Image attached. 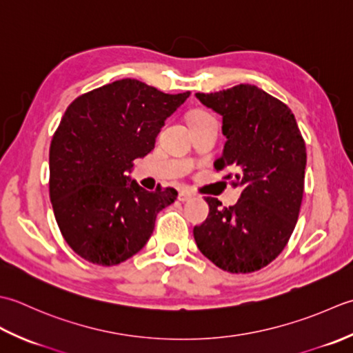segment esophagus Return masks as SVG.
<instances>
[{
  "mask_svg": "<svg viewBox=\"0 0 353 353\" xmlns=\"http://www.w3.org/2000/svg\"><path fill=\"white\" fill-rule=\"evenodd\" d=\"M190 198H192V193H189L187 190H181V192H179V195H178V199L183 201V203H185V201H189Z\"/></svg>",
  "mask_w": 353,
  "mask_h": 353,
  "instance_id": "esophagus-1",
  "label": "esophagus"
}]
</instances>
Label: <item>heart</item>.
Listing matches in <instances>:
<instances>
[{
    "label": "heart",
    "instance_id": "b5f03b06",
    "mask_svg": "<svg viewBox=\"0 0 353 353\" xmlns=\"http://www.w3.org/2000/svg\"><path fill=\"white\" fill-rule=\"evenodd\" d=\"M204 116H207V114H195V116H192V119H196V117H204ZM190 119V120H192Z\"/></svg>",
    "mask_w": 353,
    "mask_h": 353
}]
</instances>
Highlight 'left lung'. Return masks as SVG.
Returning a JSON list of instances; mask_svg holds the SVG:
<instances>
[{"label":"left lung","instance_id":"1","mask_svg":"<svg viewBox=\"0 0 353 353\" xmlns=\"http://www.w3.org/2000/svg\"><path fill=\"white\" fill-rule=\"evenodd\" d=\"M196 99L222 116L225 145L214 169L234 170L242 187L234 205L207 196L210 212L193 228L208 261L228 272H253L282 253L296 228L305 189L306 146L296 117L283 102L241 83Z\"/></svg>","mask_w":353,"mask_h":353}]
</instances>
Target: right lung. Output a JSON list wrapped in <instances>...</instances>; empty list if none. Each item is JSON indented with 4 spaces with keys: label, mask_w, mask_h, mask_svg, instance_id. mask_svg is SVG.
I'll return each mask as SVG.
<instances>
[{
    "label": "right lung",
    "mask_w": 353,
    "mask_h": 353,
    "mask_svg": "<svg viewBox=\"0 0 353 353\" xmlns=\"http://www.w3.org/2000/svg\"><path fill=\"white\" fill-rule=\"evenodd\" d=\"M190 96L121 79L70 103L50 145V201L63 239L85 261L112 267L146 245L157 214L178 196L131 181L164 120Z\"/></svg>",
    "instance_id": "right-lung-1"
}]
</instances>
